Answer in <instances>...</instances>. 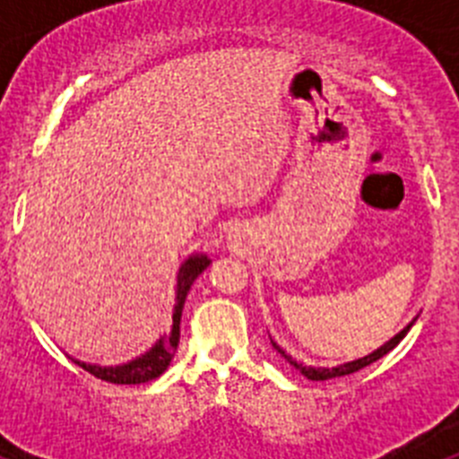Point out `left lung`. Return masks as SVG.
I'll list each match as a JSON object with an SVG mask.
<instances>
[{
    "label": "left lung",
    "instance_id": "1",
    "mask_svg": "<svg viewBox=\"0 0 459 459\" xmlns=\"http://www.w3.org/2000/svg\"><path fill=\"white\" fill-rule=\"evenodd\" d=\"M411 324H413V322H411ZM411 324H409L407 328H403V331H400V333H397L395 338L388 340L386 344H381L379 350L372 351V354L363 356V359H359V360H351V363H344V366H338V368H310V366H303V363H296V360L291 359V356H287L285 351L280 350V347H278V344H275V342H273V347L280 351V354L285 356V359L290 360V366H294L296 370L301 372L303 377H307V379H312V381H326V379H335V377L351 375V372L360 370V368H366V366H370V363H375V360H379L381 356H386L388 351H391L393 347H395V344L400 342V340H403L404 335H407V331H409V328H411Z\"/></svg>",
    "mask_w": 459,
    "mask_h": 459
}]
</instances>
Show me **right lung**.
<instances>
[{
	"mask_svg": "<svg viewBox=\"0 0 459 459\" xmlns=\"http://www.w3.org/2000/svg\"><path fill=\"white\" fill-rule=\"evenodd\" d=\"M209 264L211 259L206 257V255H193V257L186 259L184 266L179 269V282H177V307H174L172 315V331H169V335H163V338L158 340L147 354H142L140 359L117 368L91 366V363H82V360H73V363L82 368V370H87L89 375H93L96 379L109 381V384H147V381L163 375V372L168 370L169 360L174 359L177 344H179V324L186 294H188L195 278H197Z\"/></svg>",
	"mask_w": 459,
	"mask_h": 459,
	"instance_id": "right-lung-1",
	"label": "right lung"
}]
</instances>
